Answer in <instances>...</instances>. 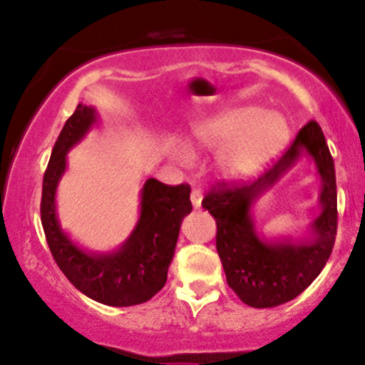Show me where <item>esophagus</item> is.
<instances>
[{
	"instance_id": "esophagus-1",
	"label": "esophagus",
	"mask_w": 365,
	"mask_h": 365,
	"mask_svg": "<svg viewBox=\"0 0 365 365\" xmlns=\"http://www.w3.org/2000/svg\"><path fill=\"white\" fill-rule=\"evenodd\" d=\"M201 200H203V194H201V190L194 189L192 192H190V201H192L194 208H200V206H201Z\"/></svg>"
}]
</instances>
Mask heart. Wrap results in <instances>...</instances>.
<instances>
[{"mask_svg": "<svg viewBox=\"0 0 365 365\" xmlns=\"http://www.w3.org/2000/svg\"><path fill=\"white\" fill-rule=\"evenodd\" d=\"M288 134L282 114L256 106L224 109L194 127L197 145L219 148L215 164L226 178H244L259 171L281 152ZM175 155L180 162L190 160L189 148L180 143L175 146Z\"/></svg>", "mask_w": 365, "mask_h": 365, "instance_id": "obj_1", "label": "heart"}]
</instances>
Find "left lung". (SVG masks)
<instances>
[{
  "label": "left lung",
  "instance_id": "obj_1",
  "mask_svg": "<svg viewBox=\"0 0 365 365\" xmlns=\"http://www.w3.org/2000/svg\"><path fill=\"white\" fill-rule=\"evenodd\" d=\"M304 155L315 160L322 183L320 213L312 225V237L302 242L267 241L257 235L252 206ZM201 205L217 222V252L227 286L238 298L256 309L293 300L323 270L337 233L336 169L322 127L309 121L284 155L263 175L240 185L220 183L206 194Z\"/></svg>",
  "mask_w": 365,
  "mask_h": 365
}]
</instances>
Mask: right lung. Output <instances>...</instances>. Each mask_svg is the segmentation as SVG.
<instances>
[{"label":"right lung","instance_id":"obj_1","mask_svg":"<svg viewBox=\"0 0 365 365\" xmlns=\"http://www.w3.org/2000/svg\"><path fill=\"white\" fill-rule=\"evenodd\" d=\"M97 123V111L79 104L54 143L42 185L43 233L51 254L65 277L86 297L113 307L148 302L164 288L175 256L180 226L192 210L190 187L165 185L148 178L141 189L139 220L130 237L113 252L84 251L61 230L56 189L67 169V153Z\"/></svg>","mask_w":365,"mask_h":365}]
</instances>
